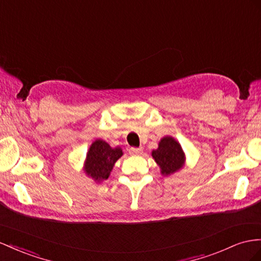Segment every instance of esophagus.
<instances>
[{
	"label": "esophagus",
	"instance_id": "obj_1",
	"mask_svg": "<svg viewBox=\"0 0 261 261\" xmlns=\"http://www.w3.org/2000/svg\"><path fill=\"white\" fill-rule=\"evenodd\" d=\"M129 153L134 154V156H137V154H142L143 153V147H139V148H135V147H132L129 148Z\"/></svg>",
	"mask_w": 261,
	"mask_h": 261
}]
</instances>
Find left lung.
<instances>
[{
	"instance_id": "1",
	"label": "left lung",
	"mask_w": 261,
	"mask_h": 261,
	"mask_svg": "<svg viewBox=\"0 0 261 261\" xmlns=\"http://www.w3.org/2000/svg\"><path fill=\"white\" fill-rule=\"evenodd\" d=\"M151 156L160 168L161 174L170 175L185 166L186 156L181 145L171 136H166L159 142L158 148Z\"/></svg>"
}]
</instances>
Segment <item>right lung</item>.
I'll list each match as a JSON object with an SVG mask.
<instances>
[{
    "instance_id": "add662e5",
    "label": "right lung",
    "mask_w": 261,
    "mask_h": 261,
    "mask_svg": "<svg viewBox=\"0 0 261 261\" xmlns=\"http://www.w3.org/2000/svg\"><path fill=\"white\" fill-rule=\"evenodd\" d=\"M122 156V148H112L104 140L96 139L88 150L84 171L95 182L107 180L115 163Z\"/></svg>"
}]
</instances>
